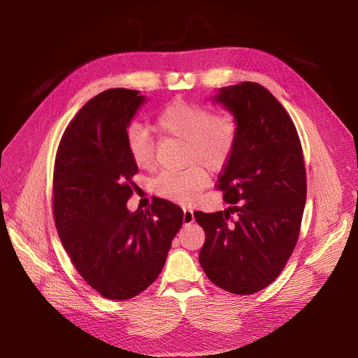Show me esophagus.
<instances>
[{
	"mask_svg": "<svg viewBox=\"0 0 358 358\" xmlns=\"http://www.w3.org/2000/svg\"><path fill=\"white\" fill-rule=\"evenodd\" d=\"M184 210V214H182V222L184 224H189L194 222V211L189 208V207H182Z\"/></svg>",
	"mask_w": 358,
	"mask_h": 358,
	"instance_id": "1",
	"label": "esophagus"
}]
</instances>
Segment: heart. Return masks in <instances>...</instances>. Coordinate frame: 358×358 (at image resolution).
<instances>
[{
    "mask_svg": "<svg viewBox=\"0 0 358 358\" xmlns=\"http://www.w3.org/2000/svg\"><path fill=\"white\" fill-rule=\"evenodd\" d=\"M155 129L166 136L184 141L187 162L199 161L219 170L229 161L236 144V124L226 113H210L208 108L177 101L165 106L155 117ZM127 147L132 161L142 170L154 164V144L147 129L132 125L127 131ZM208 180L203 165L193 164L177 171H162L154 180L155 193L174 201L197 199Z\"/></svg>",
    "mask_w": 358,
    "mask_h": 358,
    "instance_id": "heart-1",
    "label": "heart"
}]
</instances>
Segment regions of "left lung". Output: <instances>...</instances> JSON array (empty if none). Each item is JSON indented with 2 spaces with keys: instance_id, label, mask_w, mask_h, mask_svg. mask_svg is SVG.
<instances>
[{
  "instance_id": "left-lung-1",
  "label": "left lung",
  "mask_w": 358,
  "mask_h": 358,
  "mask_svg": "<svg viewBox=\"0 0 358 358\" xmlns=\"http://www.w3.org/2000/svg\"><path fill=\"white\" fill-rule=\"evenodd\" d=\"M211 99L233 115L236 144L219 180L229 207L194 213L206 231L199 260L219 288L250 295L278 278L298 241L306 201L301 141L264 86L220 87Z\"/></svg>"
}]
</instances>
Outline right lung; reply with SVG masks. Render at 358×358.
<instances>
[{
	"label": "right lung",
	"instance_id": "right-lung-1",
	"mask_svg": "<svg viewBox=\"0 0 358 358\" xmlns=\"http://www.w3.org/2000/svg\"><path fill=\"white\" fill-rule=\"evenodd\" d=\"M108 89L90 99L63 134L55 162L53 213L60 241L87 285L127 301L161 273L182 210L164 199L129 211L138 166L127 129L144 94Z\"/></svg>",
	"mask_w": 358,
	"mask_h": 358
}]
</instances>
